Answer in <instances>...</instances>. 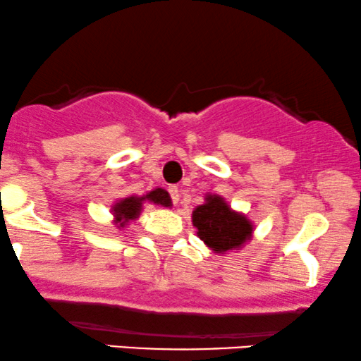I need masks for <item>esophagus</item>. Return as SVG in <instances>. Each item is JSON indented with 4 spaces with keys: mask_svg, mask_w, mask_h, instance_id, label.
<instances>
[{
    "mask_svg": "<svg viewBox=\"0 0 361 361\" xmlns=\"http://www.w3.org/2000/svg\"><path fill=\"white\" fill-rule=\"evenodd\" d=\"M169 194H171V199H172L173 204L179 202V197H180L179 188H176V185H171V188H169Z\"/></svg>",
    "mask_w": 361,
    "mask_h": 361,
    "instance_id": "obj_1",
    "label": "esophagus"
}]
</instances>
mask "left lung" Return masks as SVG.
<instances>
[{
    "label": "left lung",
    "mask_w": 361,
    "mask_h": 361,
    "mask_svg": "<svg viewBox=\"0 0 361 361\" xmlns=\"http://www.w3.org/2000/svg\"><path fill=\"white\" fill-rule=\"evenodd\" d=\"M192 224L197 229L199 239L214 252L239 249L252 235V222L233 211L216 194H207L206 202L194 209Z\"/></svg>",
    "instance_id": "left-lung-1"
}]
</instances>
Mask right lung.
<instances>
[{"label": "right lung", "mask_w": 361, "mask_h": 361, "mask_svg": "<svg viewBox=\"0 0 361 361\" xmlns=\"http://www.w3.org/2000/svg\"><path fill=\"white\" fill-rule=\"evenodd\" d=\"M144 201L159 204V206H164V207L172 206L171 195H169L167 190H164V189H154V190H150L149 194L142 195V197L132 195V197L122 199V201H118L112 209L114 216H115V224H117L118 229L126 228V226L128 224V221H133L139 217Z\"/></svg>", "instance_id": "1"}]
</instances>
